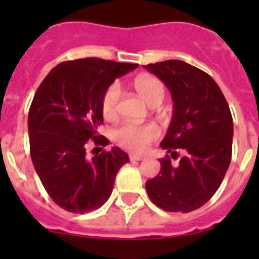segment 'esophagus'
Instances as JSON below:
<instances>
[{
	"instance_id": "esophagus-1",
	"label": "esophagus",
	"mask_w": 259,
	"mask_h": 259,
	"mask_svg": "<svg viewBox=\"0 0 259 259\" xmlns=\"http://www.w3.org/2000/svg\"><path fill=\"white\" fill-rule=\"evenodd\" d=\"M144 157L143 155H137V154H130V161L135 162V161H143Z\"/></svg>"
}]
</instances>
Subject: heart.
Wrapping results in <instances>:
<instances>
[{"instance_id":"b5f03b06","label":"heart","mask_w":259,"mask_h":259,"mask_svg":"<svg viewBox=\"0 0 259 259\" xmlns=\"http://www.w3.org/2000/svg\"><path fill=\"white\" fill-rule=\"evenodd\" d=\"M135 89L143 100L150 106H157L164 98V87L159 79L143 75L135 79ZM122 97V89L118 83H111L101 100L102 115L107 120H113L118 115L119 101ZM161 132L153 123H123L114 131V139L119 146L134 153H141L159 137Z\"/></svg>"}]
</instances>
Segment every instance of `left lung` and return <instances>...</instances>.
<instances>
[{
  "instance_id": "obj_1",
  "label": "left lung",
  "mask_w": 259,
  "mask_h": 259,
  "mask_svg": "<svg viewBox=\"0 0 259 259\" xmlns=\"http://www.w3.org/2000/svg\"><path fill=\"white\" fill-rule=\"evenodd\" d=\"M170 89L174 114L161 146L170 153L159 159L161 171L145 184L158 207L172 212L198 209L221 187L232 157L233 122L215 80L178 59L144 66ZM183 153L180 163L170 158Z\"/></svg>"
}]
</instances>
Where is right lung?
Masks as SVG:
<instances>
[{"label":"right lung","mask_w":259,"mask_h":259,"mask_svg":"<svg viewBox=\"0 0 259 259\" xmlns=\"http://www.w3.org/2000/svg\"><path fill=\"white\" fill-rule=\"evenodd\" d=\"M137 66L101 58L66 61L36 91L28 113L29 152L45 191L62 209L84 214L101 207L119 168L130 162L116 146L91 159L87 145L110 143L97 134L104 123L102 95L115 77Z\"/></svg>","instance_id":"obj_1"}]
</instances>
